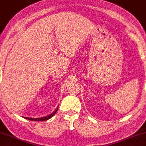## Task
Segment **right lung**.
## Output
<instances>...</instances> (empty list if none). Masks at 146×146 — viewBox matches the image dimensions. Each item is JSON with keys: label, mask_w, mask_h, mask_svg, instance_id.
I'll list each match as a JSON object with an SVG mask.
<instances>
[{"label": "right lung", "mask_w": 146, "mask_h": 146, "mask_svg": "<svg viewBox=\"0 0 146 146\" xmlns=\"http://www.w3.org/2000/svg\"><path fill=\"white\" fill-rule=\"evenodd\" d=\"M58 110V108L56 109L55 110V111L52 113V114L48 115V116L46 117H40V118H31V117H23V118H25V119H28V120L30 121H46L48 119H50L51 117L54 116V115L57 112V111Z\"/></svg>", "instance_id": "right-lung-1"}]
</instances>
